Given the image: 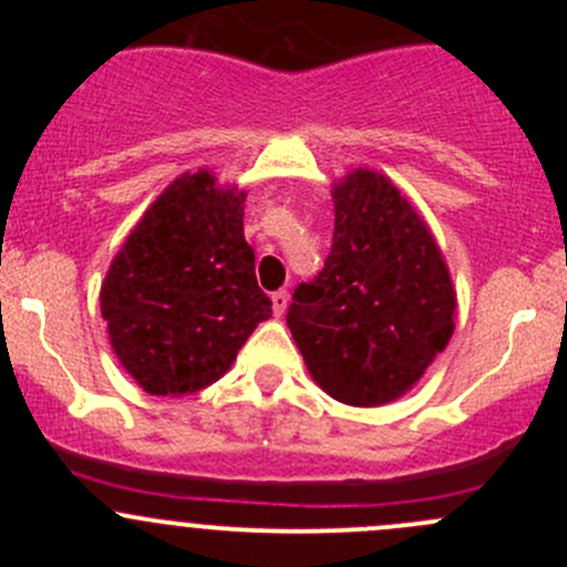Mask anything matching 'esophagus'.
Masks as SVG:
<instances>
[{
  "mask_svg": "<svg viewBox=\"0 0 567 567\" xmlns=\"http://www.w3.org/2000/svg\"><path fill=\"white\" fill-rule=\"evenodd\" d=\"M271 310L274 316H282L285 310H288V293L285 290H277V293H271Z\"/></svg>",
  "mask_w": 567,
  "mask_h": 567,
  "instance_id": "34e87169",
  "label": "esophagus"
}]
</instances>
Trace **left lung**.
Returning <instances> with one entry per match:
<instances>
[{
  "label": "left lung",
  "instance_id": "left-lung-1",
  "mask_svg": "<svg viewBox=\"0 0 567 567\" xmlns=\"http://www.w3.org/2000/svg\"><path fill=\"white\" fill-rule=\"evenodd\" d=\"M331 199V251L296 288L288 326L320 390L370 409L425 375L453 337L458 299L431 227L390 177L359 167Z\"/></svg>",
  "mask_w": 567,
  "mask_h": 567
}]
</instances>
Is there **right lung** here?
<instances>
[{"mask_svg": "<svg viewBox=\"0 0 567 567\" xmlns=\"http://www.w3.org/2000/svg\"><path fill=\"white\" fill-rule=\"evenodd\" d=\"M238 186L197 169L175 177L114 255L101 316L125 373L147 394L183 398L219 381L271 299L257 288Z\"/></svg>", "mask_w": 567, "mask_h": 567, "instance_id": "obj_1", "label": "right lung"}]
</instances>
